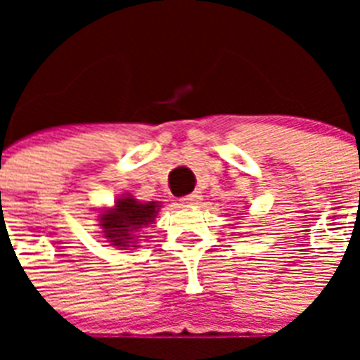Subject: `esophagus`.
Returning a JSON list of instances; mask_svg holds the SVG:
<instances>
[{
	"label": "esophagus",
	"instance_id": "1",
	"mask_svg": "<svg viewBox=\"0 0 360 360\" xmlns=\"http://www.w3.org/2000/svg\"><path fill=\"white\" fill-rule=\"evenodd\" d=\"M200 200H202L200 192H192V194H186V196L181 198V205H185V207H192V205H196Z\"/></svg>",
	"mask_w": 360,
	"mask_h": 360
}]
</instances>
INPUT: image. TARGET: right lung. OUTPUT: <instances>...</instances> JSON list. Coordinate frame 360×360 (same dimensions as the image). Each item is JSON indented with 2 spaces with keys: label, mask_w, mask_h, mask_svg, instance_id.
<instances>
[{
  "label": "right lung",
  "mask_w": 360,
  "mask_h": 360,
  "mask_svg": "<svg viewBox=\"0 0 360 360\" xmlns=\"http://www.w3.org/2000/svg\"><path fill=\"white\" fill-rule=\"evenodd\" d=\"M158 205L155 202L140 203L134 198H121L114 209L101 214L104 237L114 246H129L132 231L149 224L157 217Z\"/></svg>",
  "instance_id": "1"
}]
</instances>
